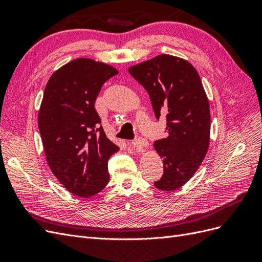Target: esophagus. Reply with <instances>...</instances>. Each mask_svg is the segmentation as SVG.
<instances>
[{"label":"esophagus","instance_id":"obj_1","mask_svg":"<svg viewBox=\"0 0 262 262\" xmlns=\"http://www.w3.org/2000/svg\"><path fill=\"white\" fill-rule=\"evenodd\" d=\"M131 145L133 147H136L137 149H139V152H140V150H142L145 146L148 145V142L145 139H143V138H138V139H136L134 141H132Z\"/></svg>","mask_w":262,"mask_h":262}]
</instances>
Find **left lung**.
<instances>
[{"label":"left lung","mask_w":262,"mask_h":262,"mask_svg":"<svg viewBox=\"0 0 262 262\" xmlns=\"http://www.w3.org/2000/svg\"><path fill=\"white\" fill-rule=\"evenodd\" d=\"M128 71L148 93L156 118L166 117L167 137L154 142L164 173L154 186L172 191L194 175L209 148L210 106L200 76L188 61L169 54Z\"/></svg>","instance_id":"1"}]
</instances>
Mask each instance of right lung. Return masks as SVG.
Returning a JSON list of instances; mask_svg holds the SVG:
<instances>
[{"label": "right lung", "instance_id": "1", "mask_svg": "<svg viewBox=\"0 0 262 262\" xmlns=\"http://www.w3.org/2000/svg\"><path fill=\"white\" fill-rule=\"evenodd\" d=\"M116 74L112 66L81 58L55 71L46 85L38 126L47 162L78 196L95 195L109 182L108 160L119 147L106 137L95 101Z\"/></svg>", "mask_w": 262, "mask_h": 262}]
</instances>
